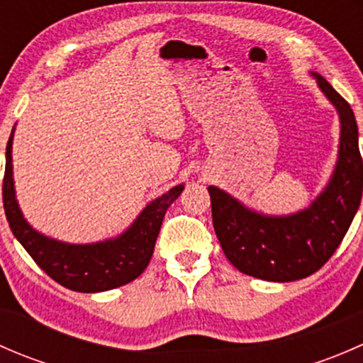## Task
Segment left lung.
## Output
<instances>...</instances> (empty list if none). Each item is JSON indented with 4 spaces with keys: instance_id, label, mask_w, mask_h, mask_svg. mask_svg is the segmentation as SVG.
Segmentation results:
<instances>
[{
    "instance_id": "left-lung-1",
    "label": "left lung",
    "mask_w": 363,
    "mask_h": 363,
    "mask_svg": "<svg viewBox=\"0 0 363 363\" xmlns=\"http://www.w3.org/2000/svg\"><path fill=\"white\" fill-rule=\"evenodd\" d=\"M318 87L339 113V152L332 177L309 207L286 216L255 211L208 186L214 232L223 252L242 274L274 283L303 279L328 262L342 242L362 200L363 163L350 104L316 72Z\"/></svg>"
}]
</instances>
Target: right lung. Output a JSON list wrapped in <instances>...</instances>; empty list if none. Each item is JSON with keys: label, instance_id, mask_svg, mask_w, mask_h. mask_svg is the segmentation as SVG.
<instances>
[{"label": "right lung", "instance_id": "add662e5", "mask_svg": "<svg viewBox=\"0 0 363 363\" xmlns=\"http://www.w3.org/2000/svg\"><path fill=\"white\" fill-rule=\"evenodd\" d=\"M13 131L16 128L6 144L3 205L12 233L36 265L61 286L80 294L113 290L137 279L151 262L164 212L179 199L184 184L174 186L149 202L135 221L117 237L91 244L63 242L33 228L21 211L13 184Z\"/></svg>", "mask_w": 363, "mask_h": 363}]
</instances>
